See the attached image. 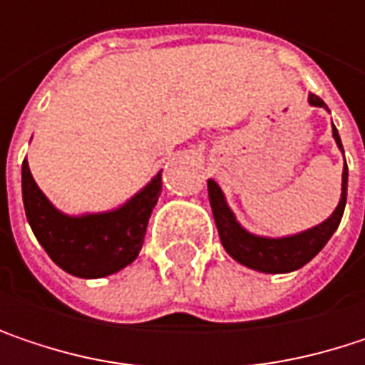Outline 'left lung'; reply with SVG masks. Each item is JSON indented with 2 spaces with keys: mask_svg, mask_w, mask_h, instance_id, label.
I'll return each instance as SVG.
<instances>
[{
  "mask_svg": "<svg viewBox=\"0 0 365 365\" xmlns=\"http://www.w3.org/2000/svg\"><path fill=\"white\" fill-rule=\"evenodd\" d=\"M309 103L313 108H326L328 110V106L317 95H309ZM331 135L336 139V145L344 154L342 143H340V135H338L334 124H331ZM346 182H349V169H346V163H344L340 202H338V207L334 209V213L329 215L328 220L313 226V228H309V230H304V232L272 239V237L252 235L250 230H245L237 222L235 213L230 211L222 187L213 180H209L207 182L209 202H211V211H213L215 226H217L224 250L228 252L230 257H235L239 264H243V266H247L252 270H257V272L279 274V272H292V270L302 268L307 262H311L315 255L326 247L329 237L336 232V228H338V224L342 220V213H344V205H346Z\"/></svg>",
  "mask_w": 365,
  "mask_h": 365,
  "instance_id": "left-lung-1",
  "label": "left lung"
}]
</instances>
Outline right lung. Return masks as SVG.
I'll list each match as a JSON object with an SVG mask.
<instances>
[{"label": "right lung", "mask_w": 365, "mask_h": 365, "mask_svg": "<svg viewBox=\"0 0 365 365\" xmlns=\"http://www.w3.org/2000/svg\"><path fill=\"white\" fill-rule=\"evenodd\" d=\"M160 192L163 171L118 209L67 215L37 187L27 158L23 163V202L36 239L56 266L82 279L113 274L139 255Z\"/></svg>", "instance_id": "1"}]
</instances>
